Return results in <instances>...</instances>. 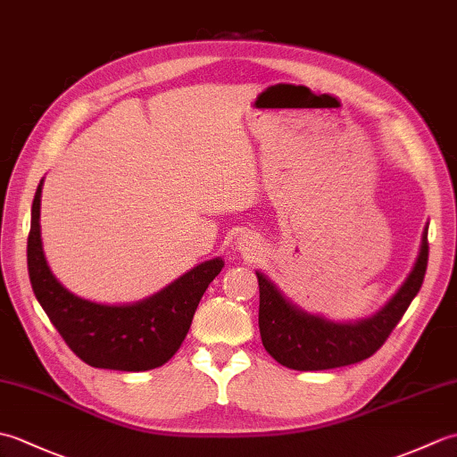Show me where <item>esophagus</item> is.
Here are the masks:
<instances>
[{
    "mask_svg": "<svg viewBox=\"0 0 457 457\" xmlns=\"http://www.w3.org/2000/svg\"><path fill=\"white\" fill-rule=\"evenodd\" d=\"M237 249H239L244 255L253 257V255L259 253L261 247H259L257 239H255L253 236H241V237L237 239Z\"/></svg>",
    "mask_w": 457,
    "mask_h": 457,
    "instance_id": "obj_1",
    "label": "esophagus"
}]
</instances>
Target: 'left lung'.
Returning a JSON list of instances; mask_svg holds the SVG:
<instances>
[{"label": "left lung", "mask_w": 457, "mask_h": 457, "mask_svg": "<svg viewBox=\"0 0 457 457\" xmlns=\"http://www.w3.org/2000/svg\"><path fill=\"white\" fill-rule=\"evenodd\" d=\"M428 267V229L422 234L420 253L403 287L377 314L357 322H332L306 310L280 293L257 270L259 332L270 357L296 371H322L359 363L371 357L401 322L412 298L419 295Z\"/></svg>", "instance_id": "1"}]
</instances>
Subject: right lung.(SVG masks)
<instances>
[{
	"label": "right lung",
	"instance_id": "1",
	"mask_svg": "<svg viewBox=\"0 0 457 457\" xmlns=\"http://www.w3.org/2000/svg\"><path fill=\"white\" fill-rule=\"evenodd\" d=\"M41 190L37 187L27 239L33 293L66 345L84 363L115 371H149L179 352L208 285L220 275L221 257L190 269L161 293L135 304H100L72 295L48 267L41 241Z\"/></svg>",
	"mask_w": 457,
	"mask_h": 457
}]
</instances>
